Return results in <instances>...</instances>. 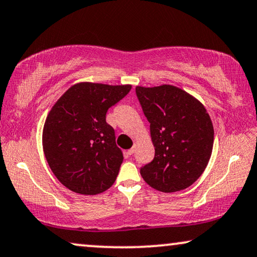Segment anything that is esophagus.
I'll return each mask as SVG.
<instances>
[{
	"label": "esophagus",
	"instance_id": "34e87169",
	"mask_svg": "<svg viewBox=\"0 0 257 257\" xmlns=\"http://www.w3.org/2000/svg\"><path fill=\"white\" fill-rule=\"evenodd\" d=\"M135 152H136V147H132V149H130L127 151V154H128V156H132V154L135 153Z\"/></svg>",
	"mask_w": 257,
	"mask_h": 257
}]
</instances>
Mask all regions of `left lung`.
<instances>
[{
  "label": "left lung",
  "instance_id": "obj_1",
  "mask_svg": "<svg viewBox=\"0 0 257 257\" xmlns=\"http://www.w3.org/2000/svg\"><path fill=\"white\" fill-rule=\"evenodd\" d=\"M136 93L156 150L153 160L140 168L143 179L165 193L189 187L212 156L214 128L205 106L186 91L166 84L137 86Z\"/></svg>",
  "mask_w": 257,
  "mask_h": 257
}]
</instances>
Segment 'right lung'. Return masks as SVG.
Masks as SVG:
<instances>
[{"label":"right lung","mask_w":257,"mask_h":257,"mask_svg":"<svg viewBox=\"0 0 257 257\" xmlns=\"http://www.w3.org/2000/svg\"><path fill=\"white\" fill-rule=\"evenodd\" d=\"M131 85L78 83L52 106L43 128V151L52 173L70 191L96 195L113 185L122 163L106 112Z\"/></svg>","instance_id":"right-lung-1"}]
</instances>
